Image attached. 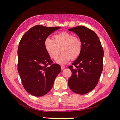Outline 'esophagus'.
I'll list each match as a JSON object with an SVG mask.
<instances>
[{"instance_id":"esophagus-1","label":"esophagus","mask_w":120,"mask_h":120,"mask_svg":"<svg viewBox=\"0 0 120 120\" xmlns=\"http://www.w3.org/2000/svg\"><path fill=\"white\" fill-rule=\"evenodd\" d=\"M64 68H65V66H64V65L61 66V69L62 70H64Z\"/></svg>"}]
</instances>
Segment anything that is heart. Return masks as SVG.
<instances>
[{
  "label": "heart",
  "mask_w": 120,
  "mask_h": 120,
  "mask_svg": "<svg viewBox=\"0 0 120 120\" xmlns=\"http://www.w3.org/2000/svg\"><path fill=\"white\" fill-rule=\"evenodd\" d=\"M82 44L80 38L68 32H61L54 35L52 39L47 38L44 47L51 58L60 64H67L71 59L75 60L81 55Z\"/></svg>",
  "instance_id": "heart-1"
}]
</instances>
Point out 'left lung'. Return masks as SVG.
I'll return each mask as SVG.
<instances>
[{
    "mask_svg": "<svg viewBox=\"0 0 120 120\" xmlns=\"http://www.w3.org/2000/svg\"><path fill=\"white\" fill-rule=\"evenodd\" d=\"M68 30L75 33L82 44L81 55L73 65L68 67L72 72L68 86L74 92L85 94L98 83L103 68L104 50L98 36L92 30L78 26Z\"/></svg>",
    "mask_w": 120,
    "mask_h": 120,
    "instance_id": "8db88e82",
    "label": "left lung"
}]
</instances>
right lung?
Masks as SVG:
<instances>
[{"label":"right lung","instance_id":"right-lung-1","mask_svg":"<svg viewBox=\"0 0 120 120\" xmlns=\"http://www.w3.org/2000/svg\"><path fill=\"white\" fill-rule=\"evenodd\" d=\"M60 28L36 25L27 31L20 41L18 70L24 89L33 96L46 94L61 72L60 65L53 64L44 47L45 40Z\"/></svg>","mask_w":120,"mask_h":120}]
</instances>
